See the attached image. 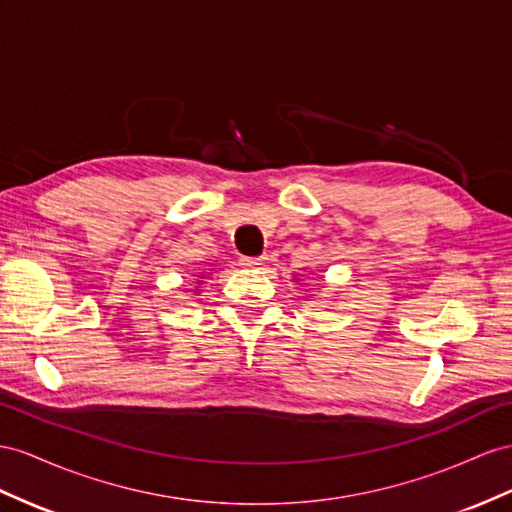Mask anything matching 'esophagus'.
<instances>
[{
	"mask_svg": "<svg viewBox=\"0 0 512 512\" xmlns=\"http://www.w3.org/2000/svg\"><path fill=\"white\" fill-rule=\"evenodd\" d=\"M266 264V257H240V266L244 268H261Z\"/></svg>",
	"mask_w": 512,
	"mask_h": 512,
	"instance_id": "obj_1",
	"label": "esophagus"
}]
</instances>
